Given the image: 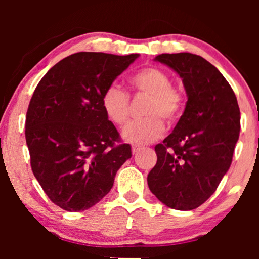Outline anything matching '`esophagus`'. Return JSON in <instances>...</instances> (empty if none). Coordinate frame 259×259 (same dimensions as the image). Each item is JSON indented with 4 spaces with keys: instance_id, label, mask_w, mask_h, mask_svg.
<instances>
[{
    "instance_id": "esophagus-1",
    "label": "esophagus",
    "mask_w": 259,
    "mask_h": 259,
    "mask_svg": "<svg viewBox=\"0 0 259 259\" xmlns=\"http://www.w3.org/2000/svg\"><path fill=\"white\" fill-rule=\"evenodd\" d=\"M140 150H141V147H140V146H133V148H132V151H133V153H134V154L138 153Z\"/></svg>"
}]
</instances>
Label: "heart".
<instances>
[{
  "label": "heart",
  "instance_id": "1",
  "mask_svg": "<svg viewBox=\"0 0 259 259\" xmlns=\"http://www.w3.org/2000/svg\"><path fill=\"white\" fill-rule=\"evenodd\" d=\"M170 75L158 67H146L136 72L130 85L136 95L148 96L145 106L146 118L132 121L123 130V138L136 145L157 140L164 132V121L174 125L184 111V95L171 86ZM102 107L108 119L118 126H124L130 115V96L119 85L112 84L102 95Z\"/></svg>",
  "mask_w": 259,
  "mask_h": 259
}]
</instances>
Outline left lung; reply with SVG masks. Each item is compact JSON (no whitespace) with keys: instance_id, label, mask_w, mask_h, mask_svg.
<instances>
[{"instance_id":"1","label":"left lung","mask_w":259,"mask_h":259,"mask_svg":"<svg viewBox=\"0 0 259 259\" xmlns=\"http://www.w3.org/2000/svg\"><path fill=\"white\" fill-rule=\"evenodd\" d=\"M154 59L179 74L187 102L173 133L154 147L157 163L147 184L165 206L191 210L214 194L230 168L240 108L227 79L201 56L162 53Z\"/></svg>"}]
</instances>
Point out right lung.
Returning a JSON list of instances; mask_svg holds the SVG:
<instances>
[{
	"label": "right lung",
	"mask_w": 259,
	"mask_h": 259,
	"mask_svg": "<svg viewBox=\"0 0 259 259\" xmlns=\"http://www.w3.org/2000/svg\"><path fill=\"white\" fill-rule=\"evenodd\" d=\"M138 57L74 53L53 65L32 94L25 120L32 173L62 209L95 206L132 158V147L121 144L103 111L102 95Z\"/></svg>",
	"instance_id": "add662e5"
}]
</instances>
